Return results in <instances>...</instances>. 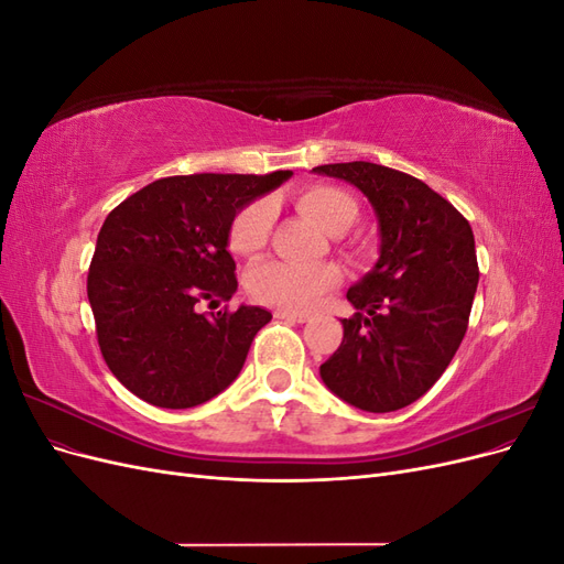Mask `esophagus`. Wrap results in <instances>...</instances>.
Segmentation results:
<instances>
[{
  "label": "esophagus",
  "instance_id": "esophagus-1",
  "mask_svg": "<svg viewBox=\"0 0 564 564\" xmlns=\"http://www.w3.org/2000/svg\"><path fill=\"white\" fill-rule=\"evenodd\" d=\"M275 317H278V319H289V322H299V324L308 322V315L292 313V311H275Z\"/></svg>",
  "mask_w": 564,
  "mask_h": 564
}]
</instances>
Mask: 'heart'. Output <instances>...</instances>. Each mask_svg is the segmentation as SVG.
I'll list each match as a JSON object with an SVG mask.
<instances>
[{
  "label": "heart",
  "mask_w": 564,
  "mask_h": 564,
  "mask_svg": "<svg viewBox=\"0 0 564 564\" xmlns=\"http://www.w3.org/2000/svg\"><path fill=\"white\" fill-rule=\"evenodd\" d=\"M299 209L313 218L327 232H344L357 218V202L340 187L311 185L296 197ZM272 230V204L268 199H256L235 214L228 245L235 253L251 256L261 251ZM340 282V270L336 265H299L289 261H265L253 265L247 275L249 292L270 305L308 313L319 303L322 294Z\"/></svg>",
  "instance_id": "obj_1"
}]
</instances>
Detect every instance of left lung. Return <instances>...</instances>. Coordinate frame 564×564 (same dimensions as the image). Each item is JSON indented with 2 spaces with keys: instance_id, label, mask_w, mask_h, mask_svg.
Segmentation results:
<instances>
[{
  "instance_id": "1",
  "label": "left lung",
  "mask_w": 564,
  "mask_h": 564,
  "mask_svg": "<svg viewBox=\"0 0 564 564\" xmlns=\"http://www.w3.org/2000/svg\"><path fill=\"white\" fill-rule=\"evenodd\" d=\"M348 181L379 218V261L348 289L355 315L319 367L334 395L365 412L416 402L445 373L468 329L477 280L468 220L423 181L371 162L322 164Z\"/></svg>"
}]
</instances>
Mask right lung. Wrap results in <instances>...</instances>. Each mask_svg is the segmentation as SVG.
<instances>
[{"label": "right lung", "mask_w": 564, "mask_h": 564, "mask_svg": "<svg viewBox=\"0 0 564 564\" xmlns=\"http://www.w3.org/2000/svg\"><path fill=\"white\" fill-rule=\"evenodd\" d=\"M292 172L193 174L145 185L98 232L87 278L96 336L115 379L155 406L216 398L242 371L272 315L256 305L202 313L237 292L235 214Z\"/></svg>", "instance_id": "right-lung-1"}]
</instances>
